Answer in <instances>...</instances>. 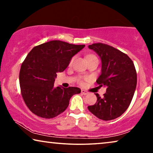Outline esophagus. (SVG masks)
<instances>
[{"label":"esophagus","mask_w":153,"mask_h":153,"mask_svg":"<svg viewBox=\"0 0 153 153\" xmlns=\"http://www.w3.org/2000/svg\"><path fill=\"white\" fill-rule=\"evenodd\" d=\"M81 93H82V94H84V95H86V94H88V92L85 91V90H82Z\"/></svg>","instance_id":"obj_1"}]
</instances>
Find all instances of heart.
Wrapping results in <instances>:
<instances>
[{"label": "heart", "instance_id": "1", "mask_svg": "<svg viewBox=\"0 0 153 153\" xmlns=\"http://www.w3.org/2000/svg\"><path fill=\"white\" fill-rule=\"evenodd\" d=\"M93 56H94V55H88V56H87L86 58H87V59H88V58H90V57H93ZM74 58H72L71 60H70L69 65H71V64H72L73 61H74ZM78 82H79V83H80V84H83V82H82V79H81L80 78L78 79Z\"/></svg>", "mask_w": 153, "mask_h": 153}]
</instances>
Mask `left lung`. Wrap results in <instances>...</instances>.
Segmentation results:
<instances>
[{
    "label": "left lung",
    "mask_w": 153,
    "mask_h": 153,
    "mask_svg": "<svg viewBox=\"0 0 153 153\" xmlns=\"http://www.w3.org/2000/svg\"><path fill=\"white\" fill-rule=\"evenodd\" d=\"M101 60V74L97 83L107 87L103 97L95 94L97 100L88 110L99 119L111 120L119 117L129 107L137 84V73L128 56L105 43L88 45Z\"/></svg>",
    "instance_id": "8db88e82"
}]
</instances>
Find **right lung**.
<instances>
[{"label":"right lung","instance_id":"add662e5","mask_svg":"<svg viewBox=\"0 0 153 153\" xmlns=\"http://www.w3.org/2000/svg\"><path fill=\"white\" fill-rule=\"evenodd\" d=\"M85 47L59 40L34 47L21 66L20 86L24 102L33 114L43 118H54L68 107L77 87L63 88L54 83L58 72H62L71 58Z\"/></svg>","mask_w":153,"mask_h":153}]
</instances>
